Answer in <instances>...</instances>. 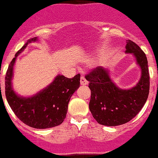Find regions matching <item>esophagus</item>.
Segmentation results:
<instances>
[{
  "label": "esophagus",
  "instance_id": "1",
  "mask_svg": "<svg viewBox=\"0 0 158 158\" xmlns=\"http://www.w3.org/2000/svg\"><path fill=\"white\" fill-rule=\"evenodd\" d=\"M89 84V82H88V81L86 80L85 78V77L84 76H81V85H86Z\"/></svg>",
  "mask_w": 158,
  "mask_h": 158
}]
</instances>
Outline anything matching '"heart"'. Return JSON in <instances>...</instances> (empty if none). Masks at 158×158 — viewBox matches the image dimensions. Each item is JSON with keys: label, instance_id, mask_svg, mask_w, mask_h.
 Instances as JSON below:
<instances>
[{"label": "heart", "instance_id": "1", "mask_svg": "<svg viewBox=\"0 0 158 158\" xmlns=\"http://www.w3.org/2000/svg\"><path fill=\"white\" fill-rule=\"evenodd\" d=\"M106 61V59H100V63H105Z\"/></svg>", "mask_w": 158, "mask_h": 158}]
</instances>
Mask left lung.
<instances>
[{
	"label": "left lung",
	"instance_id": "8db88e82",
	"mask_svg": "<svg viewBox=\"0 0 158 158\" xmlns=\"http://www.w3.org/2000/svg\"><path fill=\"white\" fill-rule=\"evenodd\" d=\"M126 53H131L141 69V77L135 87L121 89L111 80L109 70L96 67L85 76L91 90L89 110L99 124L118 126L131 121L139 114L148 98L150 75L147 56L131 40H127Z\"/></svg>",
	"mask_w": 158,
	"mask_h": 158
}]
</instances>
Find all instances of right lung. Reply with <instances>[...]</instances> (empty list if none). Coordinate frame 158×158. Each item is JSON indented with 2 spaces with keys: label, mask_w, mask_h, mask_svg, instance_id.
<instances>
[{
  "label": "right lung",
  "mask_w": 158,
  "mask_h": 158,
  "mask_svg": "<svg viewBox=\"0 0 158 158\" xmlns=\"http://www.w3.org/2000/svg\"><path fill=\"white\" fill-rule=\"evenodd\" d=\"M37 40V37L27 40L10 63L5 76V95L10 107L20 121L32 128L44 129L58 126L64 121L69 99L80 86L81 75L78 73L73 78L58 75L48 86L33 96L17 95L11 86L15 59L29 43Z\"/></svg>",
  "instance_id": "1"
}]
</instances>
